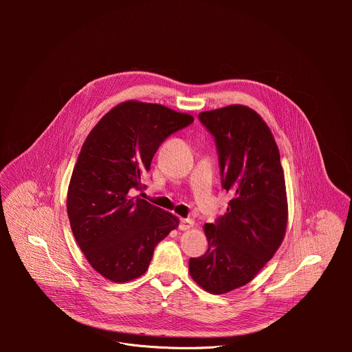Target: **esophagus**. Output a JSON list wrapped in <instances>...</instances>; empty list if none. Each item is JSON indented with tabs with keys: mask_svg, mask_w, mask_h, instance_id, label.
Wrapping results in <instances>:
<instances>
[{
	"mask_svg": "<svg viewBox=\"0 0 352 352\" xmlns=\"http://www.w3.org/2000/svg\"><path fill=\"white\" fill-rule=\"evenodd\" d=\"M192 227H193V220H190V219H181L179 226H178V228L182 230V231H186V230H189Z\"/></svg>",
	"mask_w": 352,
	"mask_h": 352,
	"instance_id": "34e87169",
	"label": "esophagus"
}]
</instances>
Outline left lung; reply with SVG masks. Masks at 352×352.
I'll return each instance as SVG.
<instances>
[{
	"label": "left lung",
	"instance_id": "left-lung-1",
	"mask_svg": "<svg viewBox=\"0 0 352 352\" xmlns=\"http://www.w3.org/2000/svg\"><path fill=\"white\" fill-rule=\"evenodd\" d=\"M214 138L221 186L232 195L227 212L205 226L209 248L189 259L192 278L212 294L252 280L273 258L287 227L284 173L266 122L245 106L199 114Z\"/></svg>",
	"mask_w": 352,
	"mask_h": 352
}]
</instances>
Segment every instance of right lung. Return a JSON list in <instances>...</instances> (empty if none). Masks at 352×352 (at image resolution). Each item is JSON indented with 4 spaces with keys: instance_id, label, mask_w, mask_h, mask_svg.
Listing matches in <instances>:
<instances>
[{
    "instance_id": "obj_1",
    "label": "right lung",
    "mask_w": 352,
    "mask_h": 352,
    "mask_svg": "<svg viewBox=\"0 0 352 352\" xmlns=\"http://www.w3.org/2000/svg\"><path fill=\"white\" fill-rule=\"evenodd\" d=\"M193 118L160 104L125 102L86 138L74 167L67 209L91 267L114 283L142 276L178 219L135 197L159 146Z\"/></svg>"
}]
</instances>
